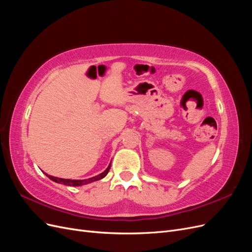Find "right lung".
<instances>
[{"instance_id": "add662e5", "label": "right lung", "mask_w": 252, "mask_h": 252, "mask_svg": "<svg viewBox=\"0 0 252 252\" xmlns=\"http://www.w3.org/2000/svg\"><path fill=\"white\" fill-rule=\"evenodd\" d=\"M110 165L111 163L108 165L107 168H106V170H104L102 173L95 175V177H93V178H89V179H85V180H70V179H62V178H57V177H52V175H48L46 174L47 177L56 183H59V184H63V185H66V186H82V185H86V184H89V183H93V182H95V181H98L101 180L103 178H105L106 175H107L109 169H110Z\"/></svg>"}]
</instances>
